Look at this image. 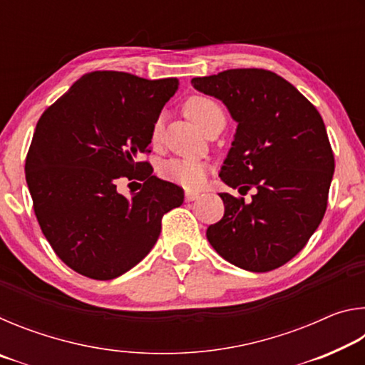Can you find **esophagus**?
I'll use <instances>...</instances> for the list:
<instances>
[{
    "instance_id": "34e87169",
    "label": "esophagus",
    "mask_w": 365,
    "mask_h": 365,
    "mask_svg": "<svg viewBox=\"0 0 365 365\" xmlns=\"http://www.w3.org/2000/svg\"><path fill=\"white\" fill-rule=\"evenodd\" d=\"M197 197H200L197 191H187V193H185V201H195Z\"/></svg>"
}]
</instances>
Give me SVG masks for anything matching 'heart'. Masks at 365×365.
<instances>
[{"label":"heart","mask_w":365,"mask_h":365,"mask_svg":"<svg viewBox=\"0 0 365 365\" xmlns=\"http://www.w3.org/2000/svg\"><path fill=\"white\" fill-rule=\"evenodd\" d=\"M185 110L191 120H193L202 132H207L214 123L224 122L225 114L220 104L209 96H191L185 104ZM164 133V115L159 114L156 120L151 125V143L159 145L163 140ZM207 165L201 160H190V159H172L168 160L163 168L160 174L165 180L175 185H180L182 188L187 190H197L201 188L206 182L207 177Z\"/></svg>","instance_id":"heart-1"}]
</instances>
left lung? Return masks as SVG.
<instances>
[{"label": "left lung", "mask_w": 365, "mask_h": 365, "mask_svg": "<svg viewBox=\"0 0 365 365\" xmlns=\"http://www.w3.org/2000/svg\"><path fill=\"white\" fill-rule=\"evenodd\" d=\"M191 85L225 103L237 135L220 170L245 197L220 193L225 212L207 240L233 265L269 272L304 248L322 222L335 158L316 106L275 72L228 69Z\"/></svg>", "instance_id": "1"}]
</instances>
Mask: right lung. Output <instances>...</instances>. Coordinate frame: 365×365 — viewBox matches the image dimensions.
<instances>
[{"instance_id": "right-lung-1", "label": "right lung", "mask_w": 365, "mask_h": 365, "mask_svg": "<svg viewBox=\"0 0 365 365\" xmlns=\"http://www.w3.org/2000/svg\"><path fill=\"white\" fill-rule=\"evenodd\" d=\"M178 78L148 80L119 71L85 73L36 123L26 180L43 235L58 257L88 279L110 280L137 265L183 190L153 175L151 125ZM122 178L144 187L127 200ZM141 185V183H140Z\"/></svg>"}]
</instances>
